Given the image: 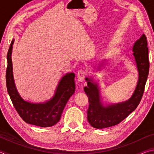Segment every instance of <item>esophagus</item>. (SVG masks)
<instances>
[{
    "mask_svg": "<svg viewBox=\"0 0 154 154\" xmlns=\"http://www.w3.org/2000/svg\"><path fill=\"white\" fill-rule=\"evenodd\" d=\"M85 75H86V72H85L84 70H83V69L79 70V71L77 72V75L78 81H79V82H82L85 79Z\"/></svg>",
    "mask_w": 154,
    "mask_h": 154,
    "instance_id": "1",
    "label": "esophagus"
}]
</instances>
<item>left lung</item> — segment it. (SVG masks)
Wrapping results in <instances>:
<instances>
[{"label":"left lung","instance_id":"left-lung-1","mask_svg":"<svg viewBox=\"0 0 154 154\" xmlns=\"http://www.w3.org/2000/svg\"><path fill=\"white\" fill-rule=\"evenodd\" d=\"M132 51L139 72V80L136 89L129 100L104 106L100 100L98 84L90 78H85L88 86L84 87L83 89L89 100L87 118L92 127L101 129L118 124L139 105L144 92L149 69L147 41L145 34H143L139 39L135 42Z\"/></svg>","mask_w":154,"mask_h":154}]
</instances>
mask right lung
Instances as JSON below:
<instances>
[{
	"mask_svg": "<svg viewBox=\"0 0 154 154\" xmlns=\"http://www.w3.org/2000/svg\"><path fill=\"white\" fill-rule=\"evenodd\" d=\"M11 41L7 53V67L6 71V83L7 92L15 110L25 122L40 127H50L60 119L62 112L70 97L75 91L73 72H70L62 77L56 88L55 95L51 100L44 103H31L22 99L15 88L13 75Z\"/></svg>",
	"mask_w": 154,
	"mask_h": 154,
	"instance_id": "right-lung-1",
	"label": "right lung"
}]
</instances>
